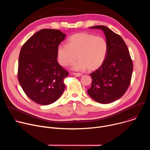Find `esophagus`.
I'll return each mask as SVG.
<instances>
[{
  "instance_id": "1",
  "label": "esophagus",
  "mask_w": 150,
  "mask_h": 150,
  "mask_svg": "<svg viewBox=\"0 0 150 150\" xmlns=\"http://www.w3.org/2000/svg\"><path fill=\"white\" fill-rule=\"evenodd\" d=\"M72 74L74 75H75L76 76H81L82 75V74H79V73H72Z\"/></svg>"
}]
</instances>
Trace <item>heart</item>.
<instances>
[{"label":"heart","instance_id":"b5f03b06","mask_svg":"<svg viewBox=\"0 0 150 150\" xmlns=\"http://www.w3.org/2000/svg\"><path fill=\"white\" fill-rule=\"evenodd\" d=\"M108 52V42L101 37L80 33L72 35L68 40L67 45H59L57 48L58 61L63 67L73 64L76 71H89L98 69L104 63Z\"/></svg>","mask_w":150,"mask_h":150}]
</instances>
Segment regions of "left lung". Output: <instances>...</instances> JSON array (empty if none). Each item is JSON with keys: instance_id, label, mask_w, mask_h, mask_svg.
I'll return each mask as SVG.
<instances>
[{"instance_id": "1", "label": "left lung", "mask_w": 150, "mask_h": 150, "mask_svg": "<svg viewBox=\"0 0 150 150\" xmlns=\"http://www.w3.org/2000/svg\"><path fill=\"white\" fill-rule=\"evenodd\" d=\"M90 28L103 30L108 44V52L103 65L90 74L92 78L91 87L87 91L97 102L110 103L122 97L129 87L133 70L132 60L119 35L104 25Z\"/></svg>"}]
</instances>
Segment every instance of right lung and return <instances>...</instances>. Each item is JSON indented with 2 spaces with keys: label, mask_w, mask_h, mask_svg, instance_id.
I'll list each match as a JSON object with an SVG mask.
<instances>
[{
  "label": "right lung",
  "mask_w": 150,
  "mask_h": 150,
  "mask_svg": "<svg viewBox=\"0 0 150 150\" xmlns=\"http://www.w3.org/2000/svg\"><path fill=\"white\" fill-rule=\"evenodd\" d=\"M66 35L60 30L42 29L32 35L21 49L18 78L26 95L41 105L56 101L65 88L69 72L57 60V48Z\"/></svg>",
  "instance_id": "obj_1"
}]
</instances>
